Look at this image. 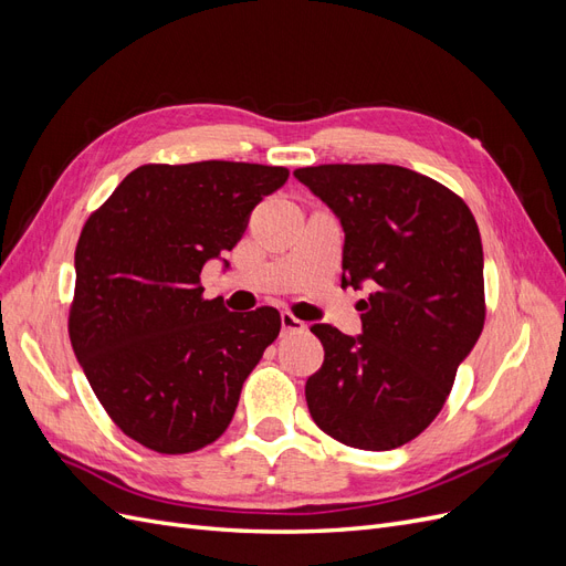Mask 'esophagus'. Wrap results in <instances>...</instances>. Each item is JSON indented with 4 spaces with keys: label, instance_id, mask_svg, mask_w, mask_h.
Listing matches in <instances>:
<instances>
[{
    "label": "esophagus",
    "instance_id": "obj_1",
    "mask_svg": "<svg viewBox=\"0 0 566 566\" xmlns=\"http://www.w3.org/2000/svg\"><path fill=\"white\" fill-rule=\"evenodd\" d=\"M281 325H283V333H290V335L304 333V331H306V323L300 321V318H295L290 312H283V314H281Z\"/></svg>",
    "mask_w": 566,
    "mask_h": 566
}]
</instances>
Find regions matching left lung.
Masks as SVG:
<instances>
[{
    "label": "left lung",
    "mask_w": 566,
    "mask_h": 566,
    "mask_svg": "<svg viewBox=\"0 0 566 566\" xmlns=\"http://www.w3.org/2000/svg\"><path fill=\"white\" fill-rule=\"evenodd\" d=\"M295 177L345 231L342 287L361 335L316 323L323 366L306 406L325 434L364 451L416 439L447 401L484 328V250L470 208L447 186L399 165H318Z\"/></svg>",
    "instance_id": "1"
}]
</instances>
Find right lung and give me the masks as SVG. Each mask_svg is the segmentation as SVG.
<instances>
[{
    "instance_id": "right-lung-1",
    "label": "right lung",
    "mask_w": 566,
    "mask_h": 566,
    "mask_svg": "<svg viewBox=\"0 0 566 566\" xmlns=\"http://www.w3.org/2000/svg\"><path fill=\"white\" fill-rule=\"evenodd\" d=\"M287 175L227 160L142 165L84 224L67 331L96 399L142 447L175 455L219 439L279 337L273 306L238 314L202 300L200 271L235 248Z\"/></svg>"
}]
</instances>
